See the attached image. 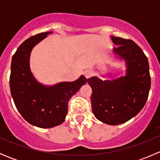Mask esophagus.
Returning <instances> with one entry per match:
<instances>
[{"label": "esophagus", "instance_id": "34e87169", "mask_svg": "<svg viewBox=\"0 0 160 160\" xmlns=\"http://www.w3.org/2000/svg\"><path fill=\"white\" fill-rule=\"evenodd\" d=\"M83 74H84L85 77H86L87 79L90 78V77H92V75H93V72H92V71L90 70H86L84 72H83Z\"/></svg>", "mask_w": 160, "mask_h": 160}]
</instances>
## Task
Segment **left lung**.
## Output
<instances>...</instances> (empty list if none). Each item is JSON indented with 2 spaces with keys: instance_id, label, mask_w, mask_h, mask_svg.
<instances>
[{
  "instance_id": "1",
  "label": "left lung",
  "mask_w": 160,
  "mask_h": 160,
  "mask_svg": "<svg viewBox=\"0 0 160 160\" xmlns=\"http://www.w3.org/2000/svg\"><path fill=\"white\" fill-rule=\"evenodd\" d=\"M117 46L114 52L126 61L127 75L113 81L98 77L88 79L92 88V111L108 125L125 123L136 115L146 104L151 87L148 59L132 40L111 36Z\"/></svg>"
}]
</instances>
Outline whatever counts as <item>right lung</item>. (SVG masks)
Masks as SVG:
<instances>
[{
  "label": "right lung",
  "instance_id": "add662e5",
  "mask_svg": "<svg viewBox=\"0 0 160 160\" xmlns=\"http://www.w3.org/2000/svg\"><path fill=\"white\" fill-rule=\"evenodd\" d=\"M49 33L33 35L18 48L12 57L10 75L11 96L18 111L31 125L42 128H52L64 122L69 101L88 81L81 76L74 82L46 88L35 80L29 68L31 50Z\"/></svg>",
  "mask_w": 160,
  "mask_h": 160
}]
</instances>
